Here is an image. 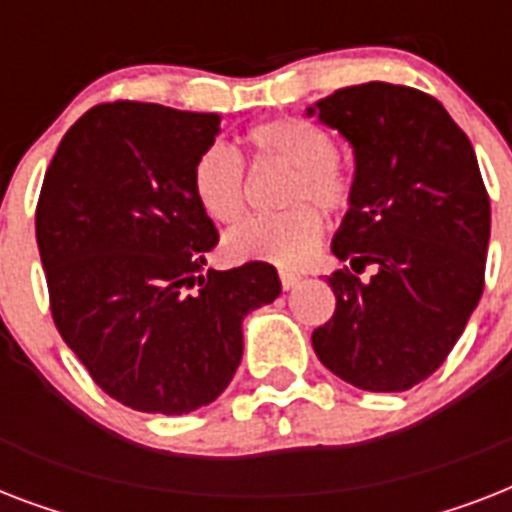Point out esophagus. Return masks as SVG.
I'll return each mask as SVG.
<instances>
[{"instance_id":"34e87169","label":"esophagus","mask_w":512,"mask_h":512,"mask_svg":"<svg viewBox=\"0 0 512 512\" xmlns=\"http://www.w3.org/2000/svg\"><path fill=\"white\" fill-rule=\"evenodd\" d=\"M279 279H281V287L284 289H295L300 284V276L292 271H279Z\"/></svg>"}]
</instances>
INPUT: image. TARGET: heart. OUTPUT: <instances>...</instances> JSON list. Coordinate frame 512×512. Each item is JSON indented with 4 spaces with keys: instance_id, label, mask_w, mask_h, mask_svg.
I'll return each instance as SVG.
<instances>
[{
    "instance_id": "heart-1",
    "label": "heart",
    "mask_w": 512,
    "mask_h": 512,
    "mask_svg": "<svg viewBox=\"0 0 512 512\" xmlns=\"http://www.w3.org/2000/svg\"><path fill=\"white\" fill-rule=\"evenodd\" d=\"M257 162H281L292 167L287 204L281 215L252 217L225 236V255L233 260H263V263L297 268L308 263L324 236L319 209L300 205L313 200L324 212H342L350 207L353 183L337 162L335 138L321 124L281 116L252 127L247 135ZM191 191L209 220L231 225L247 212V170L241 156L225 143H212L199 154L191 170Z\"/></svg>"
}]
</instances>
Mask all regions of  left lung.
Instances as JSON below:
<instances>
[{
  "label": "left lung",
  "mask_w": 512,
  "mask_h": 512,
  "mask_svg": "<svg viewBox=\"0 0 512 512\" xmlns=\"http://www.w3.org/2000/svg\"><path fill=\"white\" fill-rule=\"evenodd\" d=\"M353 146V199L332 252L335 316L313 350L340 380L398 393L444 364L484 292L492 209L476 151L446 108L404 84L342 87L308 108Z\"/></svg>",
  "instance_id": "1"
}]
</instances>
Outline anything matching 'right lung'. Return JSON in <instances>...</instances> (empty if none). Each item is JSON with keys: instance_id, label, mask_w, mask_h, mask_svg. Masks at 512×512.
Segmentation results:
<instances>
[{"instance_id": "obj_1", "label": "right lung", "mask_w": 512, "mask_h": 512, "mask_svg": "<svg viewBox=\"0 0 512 512\" xmlns=\"http://www.w3.org/2000/svg\"><path fill=\"white\" fill-rule=\"evenodd\" d=\"M217 132V114L100 103L44 172L36 244L55 327L92 380L138 412L212 404L241 364L244 316L281 292L260 260L204 273L217 228L191 170Z\"/></svg>"}]
</instances>
